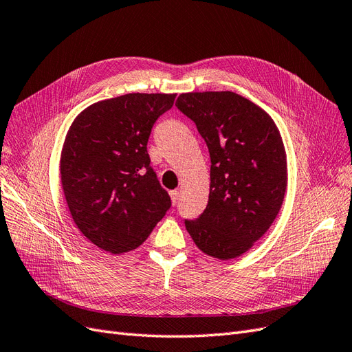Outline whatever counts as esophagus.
I'll return each mask as SVG.
<instances>
[{
  "label": "esophagus",
  "instance_id": "obj_1",
  "mask_svg": "<svg viewBox=\"0 0 352 352\" xmlns=\"http://www.w3.org/2000/svg\"><path fill=\"white\" fill-rule=\"evenodd\" d=\"M179 197H180V194H179V190H170V198H172V204L173 206H176L177 204V201H179Z\"/></svg>",
  "mask_w": 352,
  "mask_h": 352
}]
</instances>
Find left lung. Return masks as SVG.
Masks as SVG:
<instances>
[{"instance_id":"8db88e82","label":"left lung","mask_w":352,"mask_h":352,"mask_svg":"<svg viewBox=\"0 0 352 352\" xmlns=\"http://www.w3.org/2000/svg\"><path fill=\"white\" fill-rule=\"evenodd\" d=\"M176 107L189 117L208 146L210 195L198 219H185L197 247L230 260L258 241L282 207L286 153L272 117L241 95L189 92Z\"/></svg>"}]
</instances>
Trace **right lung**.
I'll list each match as a JSON object with an SVG mask.
<instances>
[{"label": "right lung", "instance_id": "right-lung-1", "mask_svg": "<svg viewBox=\"0 0 352 352\" xmlns=\"http://www.w3.org/2000/svg\"><path fill=\"white\" fill-rule=\"evenodd\" d=\"M176 94H126L83 110L67 132L60 173L70 214L98 248L140 247L172 207L146 151Z\"/></svg>", "mask_w": 352, "mask_h": 352}]
</instances>
